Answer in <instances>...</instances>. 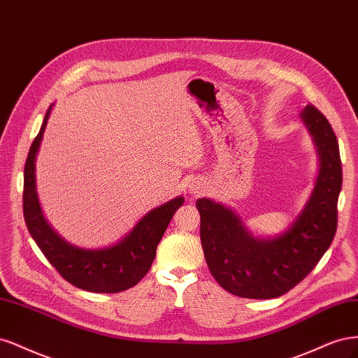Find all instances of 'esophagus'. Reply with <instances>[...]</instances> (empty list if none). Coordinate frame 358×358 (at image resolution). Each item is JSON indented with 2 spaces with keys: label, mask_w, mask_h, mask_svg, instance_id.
I'll return each mask as SVG.
<instances>
[{
  "label": "esophagus",
  "mask_w": 358,
  "mask_h": 358,
  "mask_svg": "<svg viewBox=\"0 0 358 358\" xmlns=\"http://www.w3.org/2000/svg\"><path fill=\"white\" fill-rule=\"evenodd\" d=\"M190 190H192L193 194H201L203 192V184L194 182V184H192V186H190Z\"/></svg>",
  "instance_id": "obj_1"
}]
</instances>
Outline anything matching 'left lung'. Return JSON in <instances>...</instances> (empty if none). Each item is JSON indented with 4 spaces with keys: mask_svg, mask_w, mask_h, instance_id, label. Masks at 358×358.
<instances>
[{
    "mask_svg": "<svg viewBox=\"0 0 358 358\" xmlns=\"http://www.w3.org/2000/svg\"><path fill=\"white\" fill-rule=\"evenodd\" d=\"M302 120L318 147L320 174L302 214L273 239L252 238L235 213L210 199H198L201 242L214 280L226 292L247 299H272L290 292L313 271L338 229L342 162L338 138L313 103Z\"/></svg>",
    "mask_w": 358,
    "mask_h": 358,
    "instance_id": "obj_1",
    "label": "left lung"
}]
</instances>
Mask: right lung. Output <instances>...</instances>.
<instances>
[{"label": "right lung", "mask_w": 358, "mask_h": 358, "mask_svg": "<svg viewBox=\"0 0 358 358\" xmlns=\"http://www.w3.org/2000/svg\"><path fill=\"white\" fill-rule=\"evenodd\" d=\"M50 111L52 106L45 111L41 129L31 144L25 164L24 217L27 227L45 259L65 281L92 293L128 290L140 282L152 268L157 244L184 199L176 198L150 211L128 236L110 248L82 250L70 245L44 220L36 192V155Z\"/></svg>", "instance_id": "right-lung-1"}]
</instances>
